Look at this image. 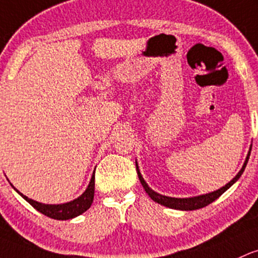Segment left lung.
I'll return each instance as SVG.
<instances>
[{
  "mask_svg": "<svg viewBox=\"0 0 258 258\" xmlns=\"http://www.w3.org/2000/svg\"><path fill=\"white\" fill-rule=\"evenodd\" d=\"M251 148H252V146H251ZM251 148H250V151H248V154H247V157H246V160H245L244 165H242L241 170L237 172L236 176H235L234 179L230 181V182H228L225 186H223V187L217 189V191L209 192V194L201 195V196H196V197L175 198V197H168V196H163V195H160V194H157V192L153 191V189L149 187L148 185H147V182L144 181L142 175H141L137 163H136V169H137L138 179H140L141 183H142L143 188L146 189V192L148 194V196L151 197L154 202L159 203V205H161V206H165V207L172 208V209H180V211H195V209L203 208V207H206V206H208L209 203L214 202L217 198H219L220 196H222L226 189L230 187V186H233L234 183L240 179V176H241L242 172H244V170H245L246 164H247V161H248V158H250Z\"/></svg>",
  "mask_w": 258,
  "mask_h": 258,
  "instance_id": "8db88e82",
  "label": "left lung"
}]
</instances>
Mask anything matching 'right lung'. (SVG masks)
<instances>
[{
    "mask_svg": "<svg viewBox=\"0 0 258 258\" xmlns=\"http://www.w3.org/2000/svg\"><path fill=\"white\" fill-rule=\"evenodd\" d=\"M94 174H93L86 191H84L78 198H76V200L67 203H62V205H45V203L36 202V201L32 200V198H28L27 196H24V195L21 194L18 189H16L27 202H29L36 211H39L40 213L44 214V216H47L52 218V219L57 220H67L72 219V218L77 216H81V214L84 213L87 209L90 208L93 200H94Z\"/></svg>",
    "mask_w": 258,
    "mask_h": 258,
    "instance_id": "add662e5",
    "label": "right lung"
}]
</instances>
